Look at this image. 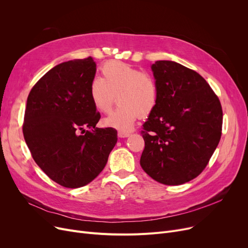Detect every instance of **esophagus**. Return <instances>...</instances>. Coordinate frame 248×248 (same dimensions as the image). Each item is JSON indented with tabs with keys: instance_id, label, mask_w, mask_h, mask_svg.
Masks as SVG:
<instances>
[{
	"instance_id": "34e87169",
	"label": "esophagus",
	"mask_w": 248,
	"mask_h": 248,
	"mask_svg": "<svg viewBox=\"0 0 248 248\" xmlns=\"http://www.w3.org/2000/svg\"><path fill=\"white\" fill-rule=\"evenodd\" d=\"M129 135H131V133L125 131H119V133H117V136L120 138H127Z\"/></svg>"
}]
</instances>
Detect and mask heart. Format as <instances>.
Returning a JSON list of instances; mask_svg holds the SVG:
<instances>
[{
	"label": "heart",
	"mask_w": 248,
	"mask_h": 248,
	"mask_svg": "<svg viewBox=\"0 0 248 248\" xmlns=\"http://www.w3.org/2000/svg\"><path fill=\"white\" fill-rule=\"evenodd\" d=\"M101 77L89 84L88 95L93 108L108 113L116 97L119 106L103 124L120 131H128L140 115H150L157 108L159 86L155 78L132 65L110 61L101 67Z\"/></svg>",
	"instance_id": "heart-1"
}]
</instances>
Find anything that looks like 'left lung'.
Masks as SVG:
<instances>
[{
  "instance_id": "8db88e82",
  "label": "left lung",
  "mask_w": 248,
  "mask_h": 248,
  "mask_svg": "<svg viewBox=\"0 0 248 248\" xmlns=\"http://www.w3.org/2000/svg\"><path fill=\"white\" fill-rule=\"evenodd\" d=\"M152 70L159 101L142 124L145 149L140 163L159 183L181 185L209 163L222 132V108L196 71L167 60L155 62Z\"/></svg>"
}]
</instances>
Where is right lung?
<instances>
[{"label":"right lung","mask_w":248,"mask_h":248,"mask_svg":"<svg viewBox=\"0 0 248 248\" xmlns=\"http://www.w3.org/2000/svg\"><path fill=\"white\" fill-rule=\"evenodd\" d=\"M95 71L91 57L60 63L36 82L27 98L26 144L41 170L66 188L95 179L117 141L116 129L95 127L100 114L88 95Z\"/></svg>","instance_id":"right-lung-1"}]
</instances>
